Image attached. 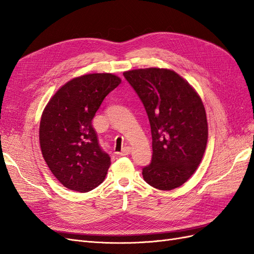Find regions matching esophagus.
Masks as SVG:
<instances>
[{
    "label": "esophagus",
    "mask_w": 254,
    "mask_h": 254,
    "mask_svg": "<svg viewBox=\"0 0 254 254\" xmlns=\"http://www.w3.org/2000/svg\"><path fill=\"white\" fill-rule=\"evenodd\" d=\"M130 152H131V147H130V146H126V147L122 149V151L120 152V155L121 156H127V155H129Z\"/></svg>",
    "instance_id": "obj_1"
}]
</instances>
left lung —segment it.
Listing matches in <instances>:
<instances>
[{"label":"left lung","mask_w":254,"mask_h":254,"mask_svg":"<svg viewBox=\"0 0 254 254\" xmlns=\"http://www.w3.org/2000/svg\"><path fill=\"white\" fill-rule=\"evenodd\" d=\"M123 74L141 98L150 123L152 159L143 168V178L161 190L179 188L195 173L205 151L209 132L201 98L168 68Z\"/></svg>","instance_id":"obj_1"}]
</instances>
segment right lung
Segmentation results:
<instances>
[{"mask_svg": "<svg viewBox=\"0 0 254 254\" xmlns=\"http://www.w3.org/2000/svg\"><path fill=\"white\" fill-rule=\"evenodd\" d=\"M121 81L110 73L82 75L64 84L45 106L39 127L42 156L68 190L87 193L105 180L111 160L98 144L92 120Z\"/></svg>", "mask_w": 254, "mask_h": 254, "instance_id": "add662e5", "label": "right lung"}]
</instances>
